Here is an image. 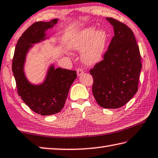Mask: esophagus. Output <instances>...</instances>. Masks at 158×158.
<instances>
[{"label": "esophagus", "mask_w": 158, "mask_h": 158, "mask_svg": "<svg viewBox=\"0 0 158 158\" xmlns=\"http://www.w3.org/2000/svg\"><path fill=\"white\" fill-rule=\"evenodd\" d=\"M77 75L80 76V75H81L83 73H84V70H83L81 68H79L77 69Z\"/></svg>", "instance_id": "esophagus-1"}]
</instances>
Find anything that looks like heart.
Returning <instances> with one entry per match:
<instances>
[{"label":"heart","instance_id":"1","mask_svg":"<svg viewBox=\"0 0 158 158\" xmlns=\"http://www.w3.org/2000/svg\"><path fill=\"white\" fill-rule=\"evenodd\" d=\"M107 39V33L104 30L94 31V28L90 27L72 37L69 46L74 50L84 48L82 52L83 61L87 64H94L102 58Z\"/></svg>","mask_w":158,"mask_h":158}]
</instances>
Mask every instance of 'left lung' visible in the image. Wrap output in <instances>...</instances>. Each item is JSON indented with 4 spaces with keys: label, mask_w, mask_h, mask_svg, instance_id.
Instances as JSON below:
<instances>
[{
    "label": "left lung",
    "mask_w": 158,
    "mask_h": 158,
    "mask_svg": "<svg viewBox=\"0 0 158 158\" xmlns=\"http://www.w3.org/2000/svg\"><path fill=\"white\" fill-rule=\"evenodd\" d=\"M114 28L103 59L90 70L93 93L100 106L118 108L129 102L138 90L141 55L134 34L127 25L106 18Z\"/></svg>",
    "instance_id": "1"
}]
</instances>
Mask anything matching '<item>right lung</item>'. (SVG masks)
<instances>
[{"label":"right lung","mask_w":158,"mask_h":158,"mask_svg":"<svg viewBox=\"0 0 158 158\" xmlns=\"http://www.w3.org/2000/svg\"><path fill=\"white\" fill-rule=\"evenodd\" d=\"M57 23L36 22L25 30L17 41L12 59V72L17 93L34 113L50 115L59 113L64 108L71 85L77 78V72L51 66L45 81L41 85L30 84L23 73L25 55L31 44L44 39L45 31Z\"/></svg>","instance_id":"add662e5"}]
</instances>
